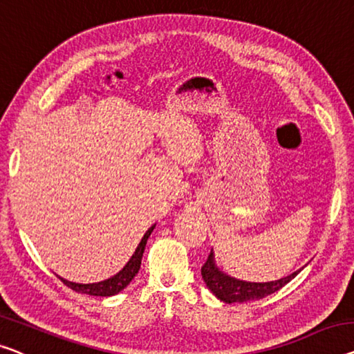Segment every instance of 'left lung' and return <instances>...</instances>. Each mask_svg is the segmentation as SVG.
I'll list each match as a JSON object with an SVG mask.
<instances>
[{"label":"left lung","mask_w":354,"mask_h":354,"mask_svg":"<svg viewBox=\"0 0 354 354\" xmlns=\"http://www.w3.org/2000/svg\"><path fill=\"white\" fill-rule=\"evenodd\" d=\"M300 270L291 273L289 277L279 278L277 281L270 283H248L241 281V279L232 278L225 275L214 266L213 252H209L207 262L202 266V278L207 283V286L211 289L216 297L223 300L225 304L234 302H248V300H259L262 297H267L278 289H281L284 284H288L291 279L297 275Z\"/></svg>","instance_id":"8db88e82"}]
</instances>
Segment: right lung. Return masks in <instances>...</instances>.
Wrapping results in <instances>:
<instances>
[{
	"label": "right lung",
	"instance_id": "obj_1",
	"mask_svg": "<svg viewBox=\"0 0 354 354\" xmlns=\"http://www.w3.org/2000/svg\"><path fill=\"white\" fill-rule=\"evenodd\" d=\"M154 227L156 225H152L151 229H147L145 236L140 241L138 248H136L135 254L130 257V261L125 263V267L122 268V270H120L119 273H115L114 277L104 279V281L92 283V284H79V283L68 281V279H63L60 277L59 278L62 279L63 284H66L68 288H71L73 291H76V292H82V294H88V295H102V297H109V295L120 292L124 288L129 286L131 279L135 278L136 273H138L140 266H141V257H143L147 239H149L151 232L154 230Z\"/></svg>",
	"mask_w": 354,
	"mask_h": 354
}]
</instances>
